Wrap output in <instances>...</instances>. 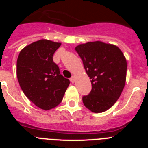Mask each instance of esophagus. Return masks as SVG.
I'll return each instance as SVG.
<instances>
[{"instance_id": "obj_1", "label": "esophagus", "mask_w": 148, "mask_h": 148, "mask_svg": "<svg viewBox=\"0 0 148 148\" xmlns=\"http://www.w3.org/2000/svg\"><path fill=\"white\" fill-rule=\"evenodd\" d=\"M70 82H72V83H74V82H75V75H73V76L71 77V78H70Z\"/></svg>"}]
</instances>
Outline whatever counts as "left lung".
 I'll return each instance as SVG.
<instances>
[{"mask_svg": "<svg viewBox=\"0 0 148 148\" xmlns=\"http://www.w3.org/2000/svg\"><path fill=\"white\" fill-rule=\"evenodd\" d=\"M83 61L92 90L82 100L87 109L99 113L108 110L117 101L126 82L127 60L114 44L100 40L75 47Z\"/></svg>", "mask_w": 148, "mask_h": 148, "instance_id": "8db88e82", "label": "left lung"}]
</instances>
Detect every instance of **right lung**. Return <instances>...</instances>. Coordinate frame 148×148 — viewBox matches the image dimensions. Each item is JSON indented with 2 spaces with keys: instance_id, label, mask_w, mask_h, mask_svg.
I'll return each instance as SVG.
<instances>
[{
  "instance_id": "add662e5",
  "label": "right lung",
  "mask_w": 148,
  "mask_h": 148,
  "mask_svg": "<svg viewBox=\"0 0 148 148\" xmlns=\"http://www.w3.org/2000/svg\"><path fill=\"white\" fill-rule=\"evenodd\" d=\"M61 44L47 39L37 40L23 48L17 59L21 88L35 105L44 110L58 106L70 85V80L60 74L53 60Z\"/></svg>"
}]
</instances>
